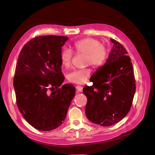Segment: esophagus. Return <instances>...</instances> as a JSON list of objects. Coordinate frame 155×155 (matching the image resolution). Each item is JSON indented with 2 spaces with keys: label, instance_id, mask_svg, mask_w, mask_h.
<instances>
[{
  "label": "esophagus",
  "instance_id": "esophagus-1",
  "mask_svg": "<svg viewBox=\"0 0 155 155\" xmlns=\"http://www.w3.org/2000/svg\"><path fill=\"white\" fill-rule=\"evenodd\" d=\"M76 90H77L78 92H81L83 91V87H82V86H81V85H77V86L76 87Z\"/></svg>",
  "mask_w": 155,
  "mask_h": 155
}]
</instances>
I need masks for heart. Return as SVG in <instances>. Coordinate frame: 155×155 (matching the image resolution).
I'll list each match as a JSON object with an SVG mask.
<instances>
[{
  "instance_id": "b5f03b06",
  "label": "heart",
  "mask_w": 155,
  "mask_h": 155,
  "mask_svg": "<svg viewBox=\"0 0 155 155\" xmlns=\"http://www.w3.org/2000/svg\"><path fill=\"white\" fill-rule=\"evenodd\" d=\"M73 49L78 54H85V65L91 64L94 67L104 64L107 58V51L99 41L92 38H85L75 42ZM72 54L69 50H63L60 55L61 63L64 68H69L72 64ZM91 74L89 68L78 69L69 72L67 78L68 81L75 84L85 83Z\"/></svg>"
}]
</instances>
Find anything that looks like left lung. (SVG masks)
I'll use <instances>...</instances> for the list:
<instances>
[{"label": "left lung", "mask_w": 155, "mask_h": 155, "mask_svg": "<svg viewBox=\"0 0 155 155\" xmlns=\"http://www.w3.org/2000/svg\"><path fill=\"white\" fill-rule=\"evenodd\" d=\"M110 41L113 47L109 58L93 74V85L83 89L87 97V118L105 127L117 124L128 114L136 91L133 67L127 51L119 42ZM98 77L102 78L97 81Z\"/></svg>", "instance_id": "left-lung-1"}]
</instances>
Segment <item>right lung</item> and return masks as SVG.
Masks as SVG:
<instances>
[{
  "label": "right lung",
  "instance_id": "add662e5",
  "mask_svg": "<svg viewBox=\"0 0 155 155\" xmlns=\"http://www.w3.org/2000/svg\"><path fill=\"white\" fill-rule=\"evenodd\" d=\"M68 39L64 36L36 37L24 45L18 55L13 80L17 105L27 122L37 130L49 131L63 124L76 94L70 84L58 88L64 79L60 55ZM50 86L58 89L49 94Z\"/></svg>",
  "mask_w": 155,
  "mask_h": 155
}]
</instances>
